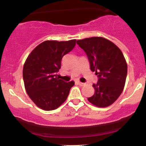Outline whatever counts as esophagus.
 <instances>
[{
    "instance_id": "obj_1",
    "label": "esophagus",
    "mask_w": 146,
    "mask_h": 146,
    "mask_svg": "<svg viewBox=\"0 0 146 146\" xmlns=\"http://www.w3.org/2000/svg\"><path fill=\"white\" fill-rule=\"evenodd\" d=\"M78 84L80 86H84V83L81 82H78Z\"/></svg>"
}]
</instances>
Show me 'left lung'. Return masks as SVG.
Returning a JSON list of instances; mask_svg holds the SVG:
<instances>
[{"label": "left lung", "instance_id": "obj_1", "mask_svg": "<svg viewBox=\"0 0 146 146\" xmlns=\"http://www.w3.org/2000/svg\"><path fill=\"white\" fill-rule=\"evenodd\" d=\"M86 52L90 70L98 77L93 84L95 93L88 98L92 104L104 108L113 104L121 94L127 76V63L118 46L102 37H91L77 40Z\"/></svg>", "mask_w": 146, "mask_h": 146}]
</instances>
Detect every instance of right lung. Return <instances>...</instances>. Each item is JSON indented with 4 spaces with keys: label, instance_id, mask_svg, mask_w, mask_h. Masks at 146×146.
<instances>
[{
    "label": "right lung",
    "instance_id": "1",
    "mask_svg": "<svg viewBox=\"0 0 146 146\" xmlns=\"http://www.w3.org/2000/svg\"><path fill=\"white\" fill-rule=\"evenodd\" d=\"M76 40H46L36 46L23 66L27 93L37 106L44 110L58 108L66 101L73 81L65 82L57 78L64 55L72 51Z\"/></svg>",
    "mask_w": 146,
    "mask_h": 146
}]
</instances>
